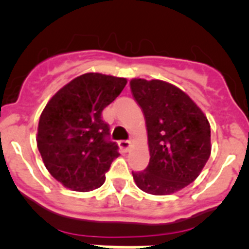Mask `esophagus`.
Returning a JSON list of instances; mask_svg holds the SVG:
<instances>
[{"instance_id":"1","label":"esophagus","mask_w":249,"mask_h":249,"mask_svg":"<svg viewBox=\"0 0 249 249\" xmlns=\"http://www.w3.org/2000/svg\"><path fill=\"white\" fill-rule=\"evenodd\" d=\"M118 145H119V147L123 151H127V150L130 149V146H131V142H130L129 140H120L119 142H118Z\"/></svg>"}]
</instances>
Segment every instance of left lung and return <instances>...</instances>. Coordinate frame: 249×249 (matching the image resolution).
Instances as JSON below:
<instances>
[{
  "instance_id": "8db88e82",
  "label": "left lung",
  "mask_w": 249,
  "mask_h": 249,
  "mask_svg": "<svg viewBox=\"0 0 249 249\" xmlns=\"http://www.w3.org/2000/svg\"><path fill=\"white\" fill-rule=\"evenodd\" d=\"M134 99L144 113L150 161L133 172L140 190L170 195L194 182L211 155V127L191 98L163 80L131 79Z\"/></svg>"
}]
</instances>
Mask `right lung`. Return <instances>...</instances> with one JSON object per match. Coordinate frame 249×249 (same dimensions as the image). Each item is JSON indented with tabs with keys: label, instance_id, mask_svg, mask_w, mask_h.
<instances>
[{
	"label": "right lung",
	"instance_id": "right-lung-1",
	"mask_svg": "<svg viewBox=\"0 0 249 249\" xmlns=\"http://www.w3.org/2000/svg\"><path fill=\"white\" fill-rule=\"evenodd\" d=\"M125 78L86 73L51 98L38 123L37 146L49 174L67 189L88 192L104 183L120 155L102 111L122 93Z\"/></svg>",
	"mask_w": 249,
	"mask_h": 249
}]
</instances>
